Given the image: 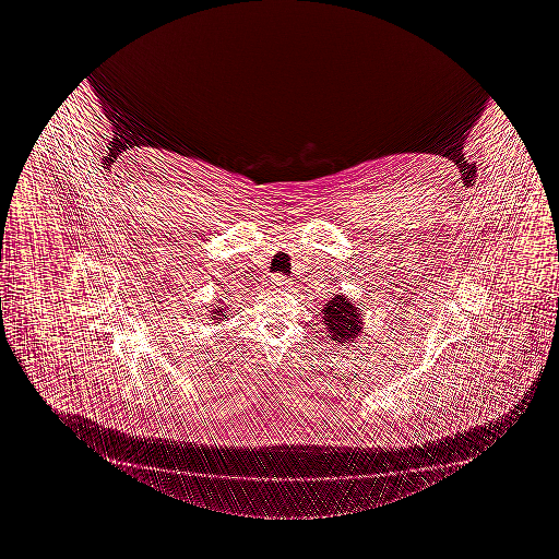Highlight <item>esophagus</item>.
Wrapping results in <instances>:
<instances>
[{
	"mask_svg": "<svg viewBox=\"0 0 559 559\" xmlns=\"http://www.w3.org/2000/svg\"><path fill=\"white\" fill-rule=\"evenodd\" d=\"M288 284V281H286V276L283 275H275L273 278H271V286L273 288H284Z\"/></svg>",
	"mask_w": 559,
	"mask_h": 559,
	"instance_id": "1",
	"label": "esophagus"
}]
</instances>
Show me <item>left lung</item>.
Segmentation results:
<instances>
[{
    "label": "left lung",
    "instance_id": "left-lung-1",
    "mask_svg": "<svg viewBox=\"0 0 559 559\" xmlns=\"http://www.w3.org/2000/svg\"><path fill=\"white\" fill-rule=\"evenodd\" d=\"M323 320L335 342L354 341L361 333L362 316L346 297L335 296L323 307Z\"/></svg>",
    "mask_w": 559,
    "mask_h": 559
}]
</instances>
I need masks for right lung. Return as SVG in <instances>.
<instances>
[{"label": "right lung", "mask_w": 559, "mask_h": 559, "mask_svg": "<svg viewBox=\"0 0 559 559\" xmlns=\"http://www.w3.org/2000/svg\"><path fill=\"white\" fill-rule=\"evenodd\" d=\"M213 314H215V316H213V320H217V322H218V320H223V318H217V316H223V309L213 310Z\"/></svg>", "instance_id": "right-lung-1"}]
</instances>
